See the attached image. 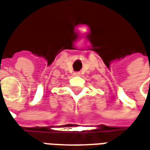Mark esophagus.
Masks as SVG:
<instances>
[{
    "label": "esophagus",
    "instance_id": "esophagus-1",
    "mask_svg": "<svg viewBox=\"0 0 150 150\" xmlns=\"http://www.w3.org/2000/svg\"><path fill=\"white\" fill-rule=\"evenodd\" d=\"M73 75H74V76H80V73H79V72L74 73H73Z\"/></svg>",
    "mask_w": 150,
    "mask_h": 150
}]
</instances>
